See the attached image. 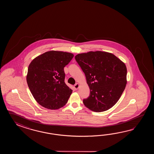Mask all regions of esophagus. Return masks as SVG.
Returning a JSON list of instances; mask_svg holds the SVG:
<instances>
[{"mask_svg":"<svg viewBox=\"0 0 154 154\" xmlns=\"http://www.w3.org/2000/svg\"><path fill=\"white\" fill-rule=\"evenodd\" d=\"M79 86H80V85L77 83V84H76L75 85H74V88H75V90H78L79 88Z\"/></svg>","mask_w":154,"mask_h":154,"instance_id":"1","label":"esophagus"}]
</instances>
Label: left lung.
Masks as SVG:
<instances>
[{
	"label": "left lung",
	"instance_id": "8db88e82",
	"mask_svg": "<svg viewBox=\"0 0 154 154\" xmlns=\"http://www.w3.org/2000/svg\"><path fill=\"white\" fill-rule=\"evenodd\" d=\"M85 73L90 90L85 106L96 112L106 111L118 102L127 84L125 63L111 53L90 51L75 57Z\"/></svg>",
	"mask_w": 154,
	"mask_h": 154
}]
</instances>
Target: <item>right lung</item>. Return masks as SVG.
<instances>
[{"label": "right lung", "instance_id": "add662e5", "mask_svg": "<svg viewBox=\"0 0 154 154\" xmlns=\"http://www.w3.org/2000/svg\"><path fill=\"white\" fill-rule=\"evenodd\" d=\"M73 57L71 53L51 51L29 64L27 83L35 100L43 107L57 109L67 103L72 91L64 82V68Z\"/></svg>", "mask_w": 154, "mask_h": 154}]
</instances>
